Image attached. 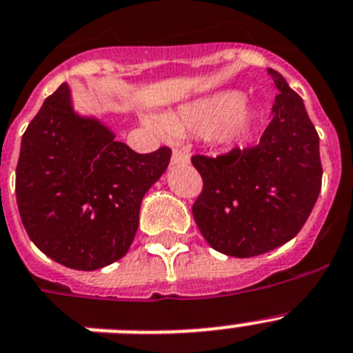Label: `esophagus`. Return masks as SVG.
<instances>
[{
	"instance_id": "34e87169",
	"label": "esophagus",
	"mask_w": 353,
	"mask_h": 353,
	"mask_svg": "<svg viewBox=\"0 0 353 353\" xmlns=\"http://www.w3.org/2000/svg\"><path fill=\"white\" fill-rule=\"evenodd\" d=\"M189 162V155L185 150H173V155H171V164H185Z\"/></svg>"
}]
</instances>
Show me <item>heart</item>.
<instances>
[{
  "mask_svg": "<svg viewBox=\"0 0 353 353\" xmlns=\"http://www.w3.org/2000/svg\"><path fill=\"white\" fill-rule=\"evenodd\" d=\"M146 123L157 130L165 128L173 134H212L219 144L234 146L252 134L257 123V108L245 103L241 90L225 89L165 114L162 121L146 117Z\"/></svg>",
  "mask_w": 353,
  "mask_h": 353,
  "instance_id": "b5f03b06",
  "label": "heart"
}]
</instances>
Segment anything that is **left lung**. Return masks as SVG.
Segmentation results:
<instances>
[{
  "mask_svg": "<svg viewBox=\"0 0 353 353\" xmlns=\"http://www.w3.org/2000/svg\"><path fill=\"white\" fill-rule=\"evenodd\" d=\"M279 94L259 146L192 157L203 191L192 205L201 236L216 252L255 257L302 230L321 191L320 137L303 99L275 69Z\"/></svg>",
  "mask_w": 353,
  "mask_h": 353,
  "instance_id": "1",
  "label": "left lung"
}]
</instances>
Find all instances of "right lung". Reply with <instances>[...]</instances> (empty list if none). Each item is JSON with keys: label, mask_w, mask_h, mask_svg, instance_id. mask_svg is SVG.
Segmentation results:
<instances>
[{"label": "right lung", "mask_w": 353, "mask_h": 353, "mask_svg": "<svg viewBox=\"0 0 353 353\" xmlns=\"http://www.w3.org/2000/svg\"><path fill=\"white\" fill-rule=\"evenodd\" d=\"M170 148L135 153L98 116L74 108L62 83L21 139L16 198L21 221L42 254L94 271L125 257L143 198L168 170Z\"/></svg>", "instance_id": "obj_1"}]
</instances>
